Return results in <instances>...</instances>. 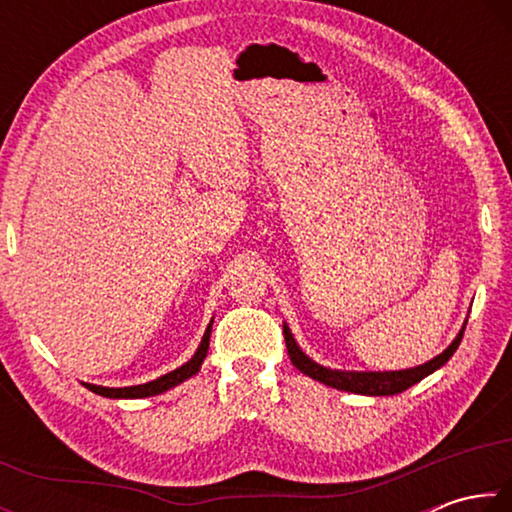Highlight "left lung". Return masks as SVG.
Here are the masks:
<instances>
[{
    "instance_id": "8db88e82",
    "label": "left lung",
    "mask_w": 512,
    "mask_h": 512,
    "mask_svg": "<svg viewBox=\"0 0 512 512\" xmlns=\"http://www.w3.org/2000/svg\"><path fill=\"white\" fill-rule=\"evenodd\" d=\"M467 323V320H465ZM465 323L461 327V332L456 334V339L447 345V348L433 357L431 361L422 363V366L415 368H406V370H384V372H372V370H339V368H327L320 366L311 357H307L305 352L300 350V345L293 339L289 325L284 323V341H287V350L289 357L300 372H305L307 377L320 381V384L332 386L336 391H348V393H357V395H370V397H381V395H397L411 388L413 384H418L424 377H429L431 372H436L438 368H443L445 363L452 359V354L458 350L461 345L463 332H465Z\"/></svg>"
}]
</instances>
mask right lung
Segmentation results:
<instances>
[{"mask_svg": "<svg viewBox=\"0 0 512 512\" xmlns=\"http://www.w3.org/2000/svg\"><path fill=\"white\" fill-rule=\"evenodd\" d=\"M212 323L214 318L210 320V325H207L205 334L201 343H198V348L194 352V357L189 359L183 366L167 372V375H162L153 381H146V384H137V386H124V388H108V386H97V384H85L83 386L88 388V391L97 393L101 397H110V400H142V397H153V395H160V393H167L169 388H176L178 384H183L189 377H194L198 370H201L203 361L207 357V348H210V336H212Z\"/></svg>", "mask_w": 512, "mask_h": 512, "instance_id": "obj_1", "label": "right lung"}]
</instances>
